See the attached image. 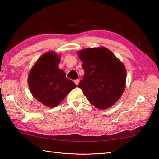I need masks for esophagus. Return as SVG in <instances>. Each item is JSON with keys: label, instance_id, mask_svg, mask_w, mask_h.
Wrapping results in <instances>:
<instances>
[{"label": "esophagus", "instance_id": "34e87169", "mask_svg": "<svg viewBox=\"0 0 159 159\" xmlns=\"http://www.w3.org/2000/svg\"><path fill=\"white\" fill-rule=\"evenodd\" d=\"M74 83H75V84L76 85H78V84L79 83V79H76V80H74Z\"/></svg>", "mask_w": 159, "mask_h": 159}]
</instances>
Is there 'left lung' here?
Segmentation results:
<instances>
[{
  "label": "left lung",
  "mask_w": 159,
  "mask_h": 159,
  "mask_svg": "<svg viewBox=\"0 0 159 159\" xmlns=\"http://www.w3.org/2000/svg\"><path fill=\"white\" fill-rule=\"evenodd\" d=\"M77 52L85 71L78 87L98 109L112 107L126 87V70L123 63L105 47L88 48Z\"/></svg>",
  "instance_id": "left-lung-1"
}]
</instances>
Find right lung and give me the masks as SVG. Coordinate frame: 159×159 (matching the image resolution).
I'll use <instances>...</instances> for the list:
<instances>
[{"instance_id": "obj_1", "label": "right lung", "mask_w": 159, "mask_h": 159, "mask_svg": "<svg viewBox=\"0 0 159 159\" xmlns=\"http://www.w3.org/2000/svg\"><path fill=\"white\" fill-rule=\"evenodd\" d=\"M60 56L55 52L42 55L30 70L29 89L33 96L47 107H55L62 102L76 85L66 78L59 68Z\"/></svg>"}]
</instances>
